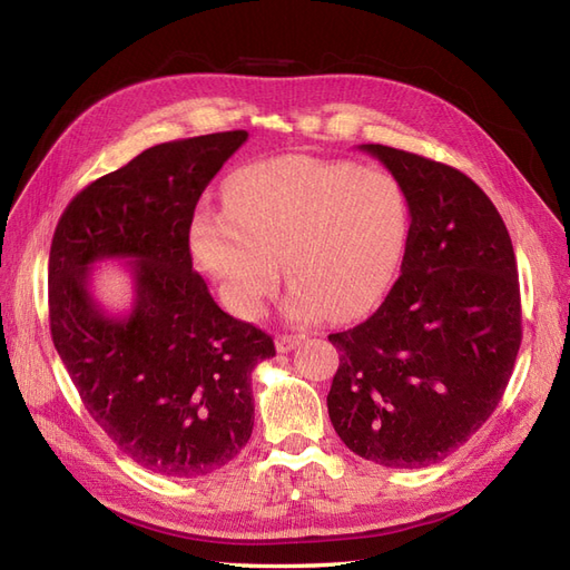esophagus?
<instances>
[{
	"label": "esophagus",
	"instance_id": "obj_1",
	"mask_svg": "<svg viewBox=\"0 0 570 570\" xmlns=\"http://www.w3.org/2000/svg\"><path fill=\"white\" fill-rule=\"evenodd\" d=\"M302 340H304V335H289V333L278 335V337H275V350L289 352V350H295L297 344H302Z\"/></svg>",
	"mask_w": 570,
	"mask_h": 570
}]
</instances>
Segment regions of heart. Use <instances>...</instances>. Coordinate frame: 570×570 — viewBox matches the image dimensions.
<instances>
[{
	"label": "heart",
	"mask_w": 570,
	"mask_h": 570,
	"mask_svg": "<svg viewBox=\"0 0 570 570\" xmlns=\"http://www.w3.org/2000/svg\"><path fill=\"white\" fill-rule=\"evenodd\" d=\"M409 220V197L387 170L278 157L230 174L226 206L199 204L189 237L235 316L262 314L281 258L292 318H347L392 285Z\"/></svg>",
	"instance_id": "heart-1"
}]
</instances>
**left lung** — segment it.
Listing matches in <instances>:
<instances>
[{
    "mask_svg": "<svg viewBox=\"0 0 570 570\" xmlns=\"http://www.w3.org/2000/svg\"><path fill=\"white\" fill-rule=\"evenodd\" d=\"M402 183L411 226L402 273L377 312L327 335L340 366L327 413L340 440L390 469H423L482 428L521 347L509 230L461 170L361 145Z\"/></svg>",
    "mask_w": 570,
    "mask_h": 570,
    "instance_id": "8db88e82",
    "label": "left lung"
}]
</instances>
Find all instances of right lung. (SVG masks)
Masks as SVG:
<instances>
[{
    "label": "right lung",
    "mask_w": 570,
    "mask_h": 570,
    "mask_svg": "<svg viewBox=\"0 0 570 570\" xmlns=\"http://www.w3.org/2000/svg\"><path fill=\"white\" fill-rule=\"evenodd\" d=\"M247 130L149 147L78 193L49 249V331L85 409L142 469L209 475L254 428L252 371L271 335L214 302L193 271L189 226ZM128 257L136 302L109 317L89 295L91 264Z\"/></svg>",
    "instance_id": "add662e5"
}]
</instances>
